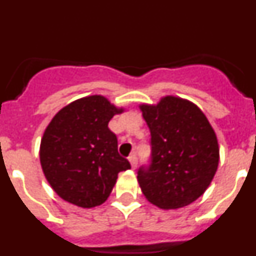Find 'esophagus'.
I'll list each match as a JSON object with an SVG mask.
<instances>
[{
	"label": "esophagus",
	"instance_id": "esophagus-1",
	"mask_svg": "<svg viewBox=\"0 0 256 256\" xmlns=\"http://www.w3.org/2000/svg\"><path fill=\"white\" fill-rule=\"evenodd\" d=\"M128 160H130V165H132V168H133V169L137 168V162H138V160H137V156H136L134 154H132V155H130V158H128Z\"/></svg>",
	"mask_w": 256,
	"mask_h": 256
}]
</instances>
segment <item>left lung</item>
I'll use <instances>...</instances> for the list:
<instances>
[{"label": "left lung", "mask_w": 256, "mask_h": 256, "mask_svg": "<svg viewBox=\"0 0 256 256\" xmlns=\"http://www.w3.org/2000/svg\"><path fill=\"white\" fill-rule=\"evenodd\" d=\"M151 132V165L140 168L144 198L160 209H180L209 187L219 164V144L208 118L194 102L164 96L140 105Z\"/></svg>", "instance_id": "1"}]
</instances>
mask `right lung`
<instances>
[{
    "label": "right lung",
    "instance_id": "add662e5",
    "mask_svg": "<svg viewBox=\"0 0 256 256\" xmlns=\"http://www.w3.org/2000/svg\"><path fill=\"white\" fill-rule=\"evenodd\" d=\"M123 112L106 97L92 94L52 118L40 140V160L47 182L62 200L79 208L98 206L112 194L119 172L130 168L108 126Z\"/></svg>",
    "mask_w": 256,
    "mask_h": 256
}]
</instances>
